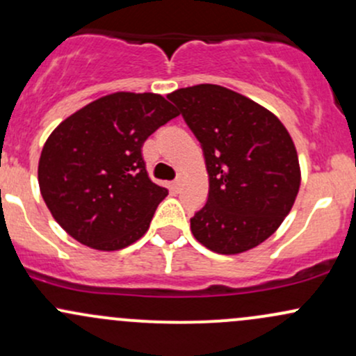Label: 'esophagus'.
<instances>
[{"mask_svg":"<svg viewBox=\"0 0 356 356\" xmlns=\"http://www.w3.org/2000/svg\"><path fill=\"white\" fill-rule=\"evenodd\" d=\"M181 187H182V177L179 175V177L172 182V189H174L175 193H179V191H181Z\"/></svg>","mask_w":356,"mask_h":356,"instance_id":"obj_1","label":"esophagus"}]
</instances>
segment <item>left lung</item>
Instances as JSON below:
<instances>
[{
  "label": "left lung",
  "mask_w": 356,
  "mask_h": 356,
  "mask_svg": "<svg viewBox=\"0 0 356 356\" xmlns=\"http://www.w3.org/2000/svg\"><path fill=\"white\" fill-rule=\"evenodd\" d=\"M202 147L208 201L191 218L199 243L221 255L257 247L294 206L300 169L280 120L255 101L216 84L170 92Z\"/></svg>",
  "instance_id": "obj_1"
}]
</instances>
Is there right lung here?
<instances>
[{
  "instance_id": "add662e5",
  "label": "right lung",
  "mask_w": 356,
  "mask_h": 356,
  "mask_svg": "<svg viewBox=\"0 0 356 356\" xmlns=\"http://www.w3.org/2000/svg\"><path fill=\"white\" fill-rule=\"evenodd\" d=\"M175 116L160 95L115 92L62 121L38 162V186L54 220L79 243L104 252L145 235L169 191L150 181L142 147Z\"/></svg>"
}]
</instances>
